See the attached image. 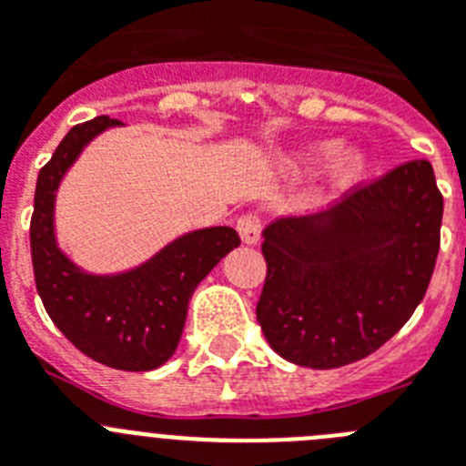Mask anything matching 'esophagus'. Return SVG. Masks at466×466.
Wrapping results in <instances>:
<instances>
[{"instance_id": "34e87169", "label": "esophagus", "mask_w": 466, "mask_h": 466, "mask_svg": "<svg viewBox=\"0 0 466 466\" xmlns=\"http://www.w3.org/2000/svg\"><path fill=\"white\" fill-rule=\"evenodd\" d=\"M236 228L245 245H257L258 236H261V224H258V219L254 214H242L240 219H238Z\"/></svg>"}]
</instances>
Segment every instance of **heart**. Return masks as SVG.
Listing matches in <instances>:
<instances>
[{
	"instance_id": "heart-1",
	"label": "heart",
	"mask_w": 466,
	"mask_h": 466,
	"mask_svg": "<svg viewBox=\"0 0 466 466\" xmlns=\"http://www.w3.org/2000/svg\"><path fill=\"white\" fill-rule=\"evenodd\" d=\"M340 151V142H333V139H327V142H317L312 147H308L303 154H296L291 158H287V170L294 172V175H300V172H310L315 167L324 166V163H331ZM371 170V160L364 151L355 149L348 151L345 156H340L336 160V166L331 170V184L333 188L339 191H348V188L357 187V184L364 179Z\"/></svg>"
}]
</instances>
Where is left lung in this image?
I'll use <instances>...</instances> for the list:
<instances>
[{
	"mask_svg": "<svg viewBox=\"0 0 466 466\" xmlns=\"http://www.w3.org/2000/svg\"><path fill=\"white\" fill-rule=\"evenodd\" d=\"M443 196L430 160H410L331 209L263 230L257 319L282 360L352 364L392 339L425 299L441 242Z\"/></svg>",
	"mask_w": 466,
	"mask_h": 466,
	"instance_id": "left-lung-1",
	"label": "left lung"
}]
</instances>
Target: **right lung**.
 I'll return each instance as SVG.
<instances>
[{"label": "right lung", "mask_w": 466, "mask_h": 466, "mask_svg": "<svg viewBox=\"0 0 466 466\" xmlns=\"http://www.w3.org/2000/svg\"><path fill=\"white\" fill-rule=\"evenodd\" d=\"M116 126L123 123L109 116L74 126L41 167L30 221L32 266L41 303L74 348L118 371H151L175 355L193 291L240 238L230 226H212L184 233L126 273L81 270L57 247L56 191L86 144Z\"/></svg>", "instance_id": "right-lung-1"}]
</instances>
